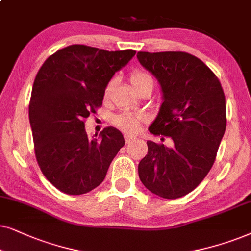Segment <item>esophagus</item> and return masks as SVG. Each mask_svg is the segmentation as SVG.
Returning a JSON list of instances; mask_svg holds the SVG:
<instances>
[{
  "instance_id": "obj_1",
  "label": "esophagus",
  "mask_w": 251,
  "mask_h": 251,
  "mask_svg": "<svg viewBox=\"0 0 251 251\" xmlns=\"http://www.w3.org/2000/svg\"><path fill=\"white\" fill-rule=\"evenodd\" d=\"M124 138H125V142L126 143H129V142L132 141V140L135 139V136L132 135V134H128V133H126V134L124 135Z\"/></svg>"
}]
</instances>
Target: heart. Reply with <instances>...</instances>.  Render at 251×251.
I'll list each match as a JSON object with an SVG mask.
<instances>
[{
  "label": "heart",
  "instance_id": "b5f03b06",
  "mask_svg": "<svg viewBox=\"0 0 251 251\" xmlns=\"http://www.w3.org/2000/svg\"><path fill=\"white\" fill-rule=\"evenodd\" d=\"M149 81L152 82L151 78H150L147 73L139 71V70L138 71H134L131 75V83L133 85V87H134V89L140 85H142V83L149 82ZM116 82H117V79L113 78L110 80L108 85L105 86L104 99L110 98V95H111L113 88H115L116 86ZM145 120H146V116L141 115V113L124 112V113H120L118 116H116L115 118H113V123H115L119 128L125 129V131L136 132L139 131L140 124L145 122Z\"/></svg>",
  "mask_w": 251,
  "mask_h": 251
}]
</instances>
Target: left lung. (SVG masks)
<instances>
[{
  "mask_svg": "<svg viewBox=\"0 0 251 251\" xmlns=\"http://www.w3.org/2000/svg\"><path fill=\"white\" fill-rule=\"evenodd\" d=\"M140 64L157 79L163 94L158 115L149 126L170 136L171 148L147 141L139 176L163 199L182 198L198 187L215 163L226 129L225 95L211 70L182 51H139Z\"/></svg>",
  "mask_w": 251,
  "mask_h": 251,
  "instance_id": "left-lung-1",
  "label": "left lung"
}]
</instances>
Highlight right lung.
<instances>
[{
    "mask_svg": "<svg viewBox=\"0 0 251 251\" xmlns=\"http://www.w3.org/2000/svg\"><path fill=\"white\" fill-rule=\"evenodd\" d=\"M134 55L131 49L72 45L39 70L28 108L35 156L43 176L61 192L81 195L101 185L125 145L111 126L88 138L83 120L102 105L105 86Z\"/></svg>",
    "mask_w": 251,
    "mask_h": 251,
    "instance_id": "right-lung-1",
    "label": "right lung"
}]
</instances>
